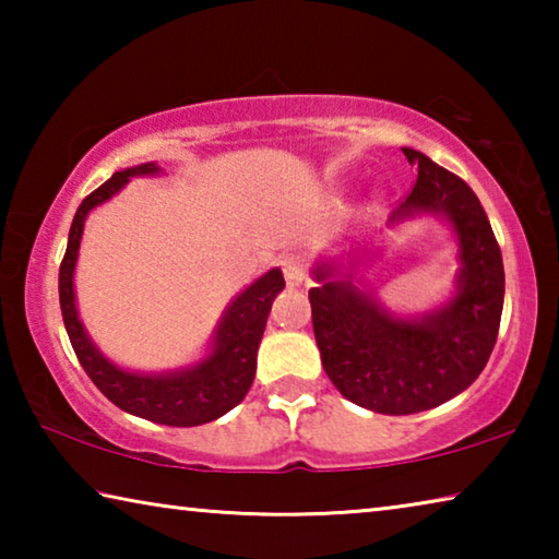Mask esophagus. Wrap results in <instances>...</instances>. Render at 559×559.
Wrapping results in <instances>:
<instances>
[{"mask_svg": "<svg viewBox=\"0 0 559 559\" xmlns=\"http://www.w3.org/2000/svg\"><path fill=\"white\" fill-rule=\"evenodd\" d=\"M281 269H283V276H286V283L290 288H298L308 281V266H306V259H302L300 253H288V257H283Z\"/></svg>", "mask_w": 559, "mask_h": 559, "instance_id": "1", "label": "esophagus"}]
</instances>
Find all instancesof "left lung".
Here are the masks:
<instances>
[{"instance_id": "1", "label": "left lung", "mask_w": 559, "mask_h": 559, "mask_svg": "<svg viewBox=\"0 0 559 559\" xmlns=\"http://www.w3.org/2000/svg\"><path fill=\"white\" fill-rule=\"evenodd\" d=\"M416 182L394 216L441 212L459 234V293L424 320H400L359 293L349 281L310 288L313 333L330 380L345 400L380 414L433 409L461 394L484 372L503 313V257L473 189L424 153L404 147Z\"/></svg>"}]
</instances>
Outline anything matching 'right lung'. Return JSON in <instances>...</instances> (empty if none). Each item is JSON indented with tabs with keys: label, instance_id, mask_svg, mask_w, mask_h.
<instances>
[{
	"label": "right lung",
	"instance_id": "right-lung-1",
	"mask_svg": "<svg viewBox=\"0 0 559 559\" xmlns=\"http://www.w3.org/2000/svg\"><path fill=\"white\" fill-rule=\"evenodd\" d=\"M153 173H157L153 163L122 169L98 189H93L81 202L79 212L73 216L69 246H66L59 269L61 316L81 367L112 404L120 406L122 412L143 416L147 421L167 424V427H200V424L219 419L222 414L234 409L249 392L253 374H257V353L271 313V302L286 288V281H283L278 269H273L246 288L226 310L219 333H216L214 353L192 370L150 377L132 374L110 365L93 347L79 316H75L73 266L75 257H79L83 222H86V214L93 206L110 200L120 187L128 185L130 177Z\"/></svg>",
	"mask_w": 559,
	"mask_h": 559
}]
</instances>
